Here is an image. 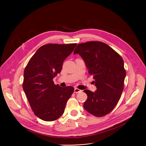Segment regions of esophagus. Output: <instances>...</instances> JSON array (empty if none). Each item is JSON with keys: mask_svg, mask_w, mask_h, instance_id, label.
<instances>
[{"mask_svg": "<svg viewBox=\"0 0 146 146\" xmlns=\"http://www.w3.org/2000/svg\"><path fill=\"white\" fill-rule=\"evenodd\" d=\"M74 93L77 94V93H79V92H81V90H79L78 88H74Z\"/></svg>", "mask_w": 146, "mask_h": 146, "instance_id": "1", "label": "esophagus"}]
</instances>
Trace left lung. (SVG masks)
<instances>
[{
    "label": "left lung",
    "mask_w": 146,
    "mask_h": 146,
    "mask_svg": "<svg viewBox=\"0 0 146 146\" xmlns=\"http://www.w3.org/2000/svg\"><path fill=\"white\" fill-rule=\"evenodd\" d=\"M76 54L84 60L97 88L94 92L84 91L88 96L84 108L94 116H105L117 105L123 90L126 76L123 60L111 47L101 41L79 44L74 51Z\"/></svg>",
    "instance_id": "obj_1"
}]
</instances>
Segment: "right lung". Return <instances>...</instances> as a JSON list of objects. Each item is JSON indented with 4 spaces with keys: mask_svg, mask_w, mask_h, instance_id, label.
<instances>
[{
    "mask_svg": "<svg viewBox=\"0 0 146 146\" xmlns=\"http://www.w3.org/2000/svg\"><path fill=\"white\" fill-rule=\"evenodd\" d=\"M77 44H47L30 59L24 73L23 90L34 114L45 121H53L64 114L74 92L72 86L60 87L53 78L59 73L64 60Z\"/></svg>",
    "mask_w": 146,
    "mask_h": 146,
    "instance_id": "obj_1",
    "label": "right lung"
}]
</instances>
